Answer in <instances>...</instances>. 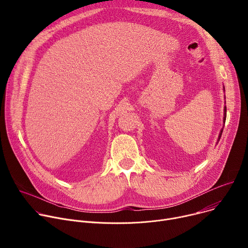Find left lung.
<instances>
[{"instance_id": "obj_1", "label": "left lung", "mask_w": 248, "mask_h": 248, "mask_svg": "<svg viewBox=\"0 0 248 248\" xmlns=\"http://www.w3.org/2000/svg\"><path fill=\"white\" fill-rule=\"evenodd\" d=\"M224 110H225V114H224V115H225V117H224V123H225V121H226V117H227V116H226V115H227V113H226V112H227V108H226V107H225V109H224ZM222 132H223V129H222V130H221V133H220V136H219V139H220V137H221V135H222Z\"/></svg>"}]
</instances>
